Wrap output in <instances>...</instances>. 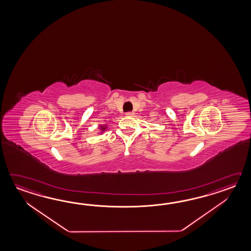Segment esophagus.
Here are the masks:
<instances>
[{
    "instance_id": "34e87169",
    "label": "esophagus",
    "mask_w": 251,
    "mask_h": 251,
    "mask_svg": "<svg viewBox=\"0 0 251 251\" xmlns=\"http://www.w3.org/2000/svg\"><path fill=\"white\" fill-rule=\"evenodd\" d=\"M126 115L127 117H133V115H134V113L129 111V112L126 113Z\"/></svg>"
}]
</instances>
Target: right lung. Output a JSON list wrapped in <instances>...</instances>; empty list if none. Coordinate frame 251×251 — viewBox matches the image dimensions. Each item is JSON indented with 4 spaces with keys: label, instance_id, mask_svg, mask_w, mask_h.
Here are the masks:
<instances>
[{
    "label": "right lung",
    "instance_id": "add662e5",
    "mask_svg": "<svg viewBox=\"0 0 251 251\" xmlns=\"http://www.w3.org/2000/svg\"><path fill=\"white\" fill-rule=\"evenodd\" d=\"M104 129H105V128H102V130H104Z\"/></svg>",
    "mask_w": 251,
    "mask_h": 251
}]
</instances>
